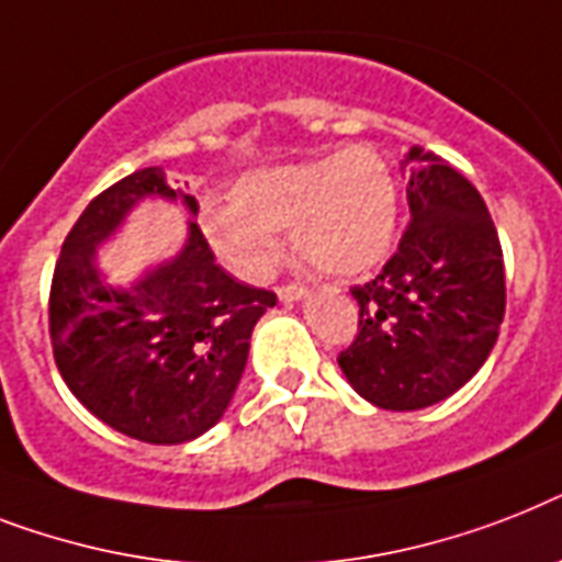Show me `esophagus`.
Instances as JSON below:
<instances>
[{
  "label": "esophagus",
  "instance_id": "1",
  "mask_svg": "<svg viewBox=\"0 0 562 562\" xmlns=\"http://www.w3.org/2000/svg\"><path fill=\"white\" fill-rule=\"evenodd\" d=\"M304 295H307V290H304L302 284L278 286V299H281V302H299V299H304Z\"/></svg>",
  "mask_w": 562,
  "mask_h": 562
}]
</instances>
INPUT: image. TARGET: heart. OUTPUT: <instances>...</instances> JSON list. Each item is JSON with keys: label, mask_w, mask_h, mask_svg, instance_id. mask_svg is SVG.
Wrapping results in <instances>:
<instances>
[{"label": "heart", "mask_w": 562, "mask_h": 562, "mask_svg": "<svg viewBox=\"0 0 562 562\" xmlns=\"http://www.w3.org/2000/svg\"><path fill=\"white\" fill-rule=\"evenodd\" d=\"M330 276H359L392 252L397 186L383 156L366 145L249 173L232 191V211H211L205 235L232 272L260 281L278 260V235Z\"/></svg>", "instance_id": "heart-1"}]
</instances>
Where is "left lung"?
<instances>
[{
  "mask_svg": "<svg viewBox=\"0 0 562 562\" xmlns=\"http://www.w3.org/2000/svg\"><path fill=\"white\" fill-rule=\"evenodd\" d=\"M408 223L366 284L357 339L339 353L348 383L392 412L450 397L484 366L505 316V260L491 211L450 161L408 147Z\"/></svg>",
  "mask_w": 562,
  "mask_h": 562,
  "instance_id": "8db88e82",
  "label": "left lung"
}]
</instances>
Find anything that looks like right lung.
Here are the masks:
<instances>
[{"instance_id": "1", "label": "right lung", "mask_w": 562, "mask_h": 562, "mask_svg": "<svg viewBox=\"0 0 562 562\" xmlns=\"http://www.w3.org/2000/svg\"><path fill=\"white\" fill-rule=\"evenodd\" d=\"M182 200L161 170L142 168L92 200L63 240L48 295L54 362L83 406L121 435L182 443L217 424L249 357V336L272 290L220 267L196 223L186 249L130 290L103 284L95 246L142 196Z\"/></svg>"}]
</instances>
